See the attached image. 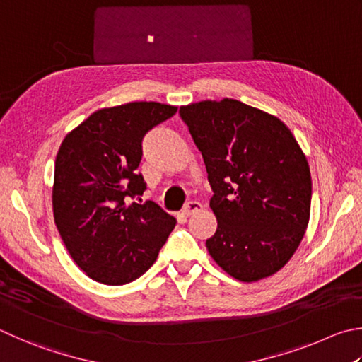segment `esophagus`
I'll return each mask as SVG.
<instances>
[{
    "mask_svg": "<svg viewBox=\"0 0 362 362\" xmlns=\"http://www.w3.org/2000/svg\"><path fill=\"white\" fill-rule=\"evenodd\" d=\"M202 209V204L198 202V201H189L185 207H183V215H193L196 212H199V210Z\"/></svg>",
    "mask_w": 362,
    "mask_h": 362,
    "instance_id": "1",
    "label": "esophagus"
}]
</instances>
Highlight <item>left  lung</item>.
Instances as JSON below:
<instances>
[{
  "label": "left lung",
  "instance_id": "left-lung-1",
  "mask_svg": "<svg viewBox=\"0 0 362 362\" xmlns=\"http://www.w3.org/2000/svg\"><path fill=\"white\" fill-rule=\"evenodd\" d=\"M180 115L214 189L210 256L239 281L271 277L291 259L310 218L305 153L280 118L231 98L182 106Z\"/></svg>",
  "mask_w": 362,
  "mask_h": 362
}]
</instances>
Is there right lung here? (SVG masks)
Segmentation results:
<instances>
[{
	"label": "right lung",
	"instance_id": "1",
	"mask_svg": "<svg viewBox=\"0 0 362 362\" xmlns=\"http://www.w3.org/2000/svg\"><path fill=\"white\" fill-rule=\"evenodd\" d=\"M175 112L155 101L104 107L64 136L52 187L54 218L71 258L91 280L139 279L174 229L175 218L158 204L128 199L147 188L137 174L142 137Z\"/></svg>",
	"mask_w": 362,
	"mask_h": 362
}]
</instances>
